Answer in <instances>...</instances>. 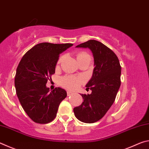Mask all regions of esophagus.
<instances>
[{
  "label": "esophagus",
  "instance_id": "34e87169",
  "mask_svg": "<svg viewBox=\"0 0 149 149\" xmlns=\"http://www.w3.org/2000/svg\"><path fill=\"white\" fill-rule=\"evenodd\" d=\"M67 94H68V96H70V95H72L73 94V93L71 92V91H68Z\"/></svg>",
  "mask_w": 149,
  "mask_h": 149
}]
</instances>
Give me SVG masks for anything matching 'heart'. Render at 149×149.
I'll use <instances>...</instances> for the list:
<instances>
[{"label": "heart", "mask_w": 149, "mask_h": 149, "mask_svg": "<svg viewBox=\"0 0 149 149\" xmlns=\"http://www.w3.org/2000/svg\"><path fill=\"white\" fill-rule=\"evenodd\" d=\"M88 55L86 52H80V53L77 55V59L79 60L80 58H81L84 56ZM63 59V56H61L59 58L58 63H60ZM60 83L63 87L66 88L70 90H75L77 89L78 87L80 86V85L82 83V79L79 77H77L75 76H72V75H68V76L63 77L61 80H60Z\"/></svg>", "instance_id": "1"}]
</instances>
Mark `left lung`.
Listing matches in <instances>:
<instances>
[{
    "label": "left lung",
    "mask_w": 149,
    "mask_h": 149,
    "mask_svg": "<svg viewBox=\"0 0 149 149\" xmlns=\"http://www.w3.org/2000/svg\"><path fill=\"white\" fill-rule=\"evenodd\" d=\"M76 47L88 48L94 57L93 75L86 85L92 92L81 95L84 102L74 108L78 120L91 123L101 119L114 103L121 85L122 68L116 54L102 42L89 40Z\"/></svg>",
    "instance_id": "obj_1"
}]
</instances>
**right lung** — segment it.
<instances>
[{"label": "right lung", "mask_w": 149, "mask_h": 149, "mask_svg": "<svg viewBox=\"0 0 149 149\" xmlns=\"http://www.w3.org/2000/svg\"><path fill=\"white\" fill-rule=\"evenodd\" d=\"M72 43L37 44L24 55L17 68L16 95L27 116L37 123H48L56 116L59 105L67 96L60 87L50 91L47 81L55 73L59 55Z\"/></svg>", "instance_id": "add662e5"}]
</instances>
